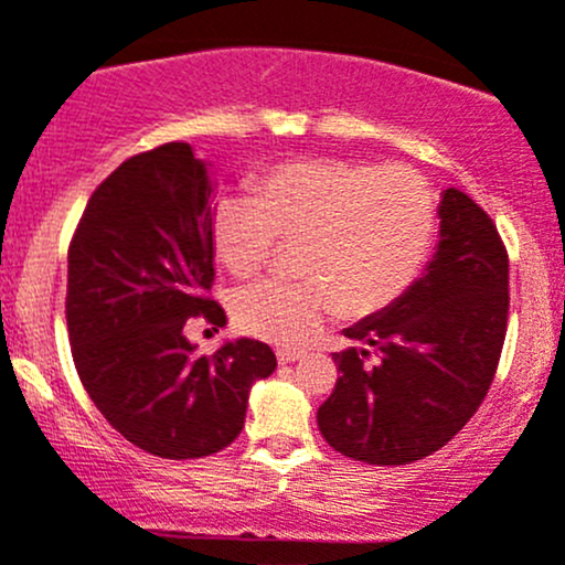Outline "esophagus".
<instances>
[{"label":"esophagus","mask_w":565,"mask_h":565,"mask_svg":"<svg viewBox=\"0 0 565 565\" xmlns=\"http://www.w3.org/2000/svg\"><path fill=\"white\" fill-rule=\"evenodd\" d=\"M302 356V351H295V349H276V359L281 364H292L297 359Z\"/></svg>","instance_id":"obj_1"}]
</instances>
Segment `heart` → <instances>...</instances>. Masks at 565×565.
Here are the masks:
<instances>
[{
    "label": "heart",
    "mask_w": 565,
    "mask_h": 565,
    "mask_svg": "<svg viewBox=\"0 0 565 565\" xmlns=\"http://www.w3.org/2000/svg\"><path fill=\"white\" fill-rule=\"evenodd\" d=\"M437 203L407 166L295 158L252 182V198H222L214 249L235 276L268 265L278 241L292 244L300 281L249 284L233 295L244 332L297 345L324 319L383 311L407 292L434 238Z\"/></svg>",
    "instance_id": "1"
}]
</instances>
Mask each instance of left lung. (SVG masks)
I'll return each mask as SVG.
<instances>
[{
	"mask_svg": "<svg viewBox=\"0 0 565 565\" xmlns=\"http://www.w3.org/2000/svg\"><path fill=\"white\" fill-rule=\"evenodd\" d=\"M510 313V257L493 220L448 188L424 276L345 330L364 349L332 353L338 383L319 431L353 461L399 467L445 448L491 388Z\"/></svg>",
	"mask_w": 565,
	"mask_h": 565,
	"instance_id": "obj_1",
	"label": "left lung"
}]
</instances>
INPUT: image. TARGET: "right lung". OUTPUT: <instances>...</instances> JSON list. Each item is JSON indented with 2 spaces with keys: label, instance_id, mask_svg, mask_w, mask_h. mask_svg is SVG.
Segmentation results:
<instances>
[{
  "label": "right lung",
  "instance_id": "1",
  "mask_svg": "<svg viewBox=\"0 0 565 565\" xmlns=\"http://www.w3.org/2000/svg\"><path fill=\"white\" fill-rule=\"evenodd\" d=\"M212 182L184 141L117 166L74 227L66 327L85 392L128 443L160 458L220 454L244 429L249 388L276 370L241 338L195 356L190 319L225 324L212 300Z\"/></svg>",
  "mask_w": 565,
  "mask_h": 565
}]
</instances>
